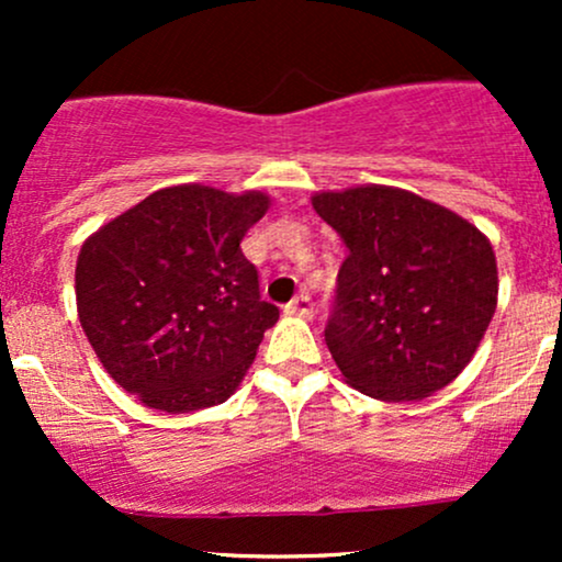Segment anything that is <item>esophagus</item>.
I'll list each match as a JSON object with an SVG mask.
<instances>
[{
	"label": "esophagus",
	"mask_w": 562,
	"mask_h": 562,
	"mask_svg": "<svg viewBox=\"0 0 562 562\" xmlns=\"http://www.w3.org/2000/svg\"><path fill=\"white\" fill-rule=\"evenodd\" d=\"M288 314H295V317H312L314 314V303H312V299H308L306 293H301V295H295L293 301L288 303Z\"/></svg>",
	"instance_id": "obj_1"
}]
</instances>
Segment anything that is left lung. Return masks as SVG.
Masks as SVG:
<instances>
[{
  "label": "left lung",
  "instance_id": "1",
  "mask_svg": "<svg viewBox=\"0 0 562 562\" xmlns=\"http://www.w3.org/2000/svg\"><path fill=\"white\" fill-rule=\"evenodd\" d=\"M340 263L325 340L346 383L415 402L465 370L496 308L492 243L468 218L398 187L317 192Z\"/></svg>",
  "mask_w": 562,
  "mask_h": 562
}]
</instances>
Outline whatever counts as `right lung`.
<instances>
[{"label": "right lung", "mask_w": 562, "mask_h": 562, "mask_svg": "<svg viewBox=\"0 0 562 562\" xmlns=\"http://www.w3.org/2000/svg\"><path fill=\"white\" fill-rule=\"evenodd\" d=\"M267 209L263 192L166 187L81 245V327L108 375L145 406L195 412L240 385L280 317L240 248Z\"/></svg>", "instance_id": "obj_1"}]
</instances>
